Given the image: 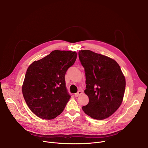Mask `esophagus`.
Listing matches in <instances>:
<instances>
[{
	"mask_svg": "<svg viewBox=\"0 0 148 148\" xmlns=\"http://www.w3.org/2000/svg\"><path fill=\"white\" fill-rule=\"evenodd\" d=\"M82 94V91H78L76 94H75V97H78V96H79L80 95H81Z\"/></svg>",
	"mask_w": 148,
	"mask_h": 148,
	"instance_id": "esophagus-1",
	"label": "esophagus"
}]
</instances>
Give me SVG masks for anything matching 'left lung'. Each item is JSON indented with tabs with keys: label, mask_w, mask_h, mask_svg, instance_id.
Returning <instances> with one entry per match:
<instances>
[{
	"label": "left lung",
	"mask_w": 148,
	"mask_h": 148,
	"mask_svg": "<svg viewBox=\"0 0 148 148\" xmlns=\"http://www.w3.org/2000/svg\"><path fill=\"white\" fill-rule=\"evenodd\" d=\"M84 68L88 103L82 107L87 115L101 120L112 115L120 107L125 90V78L118 63L105 56L90 50L78 52Z\"/></svg>",
	"instance_id": "1"
}]
</instances>
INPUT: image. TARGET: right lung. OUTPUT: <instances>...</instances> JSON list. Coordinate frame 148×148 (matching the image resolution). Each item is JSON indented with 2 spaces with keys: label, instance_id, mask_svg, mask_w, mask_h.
I'll use <instances>...</instances> for the list:
<instances>
[{
  "label": "right lung",
  "instance_id": "right-lung-1",
  "mask_svg": "<svg viewBox=\"0 0 148 148\" xmlns=\"http://www.w3.org/2000/svg\"><path fill=\"white\" fill-rule=\"evenodd\" d=\"M76 58L75 51L54 50L27 69L22 92L29 108L38 117L53 119L65 108L71 97L65 75Z\"/></svg>",
  "mask_w": 148,
  "mask_h": 148
}]
</instances>
